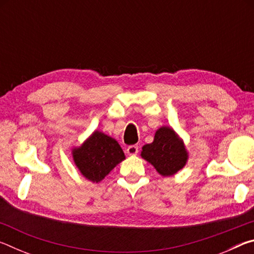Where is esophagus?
Here are the masks:
<instances>
[{"instance_id":"34e87169","label":"esophagus","mask_w":254,"mask_h":254,"mask_svg":"<svg viewBox=\"0 0 254 254\" xmlns=\"http://www.w3.org/2000/svg\"><path fill=\"white\" fill-rule=\"evenodd\" d=\"M127 152V154H130V156H135V154L139 152V147H137V145H128Z\"/></svg>"}]
</instances>
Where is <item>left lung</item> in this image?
<instances>
[{"mask_svg": "<svg viewBox=\"0 0 254 254\" xmlns=\"http://www.w3.org/2000/svg\"><path fill=\"white\" fill-rule=\"evenodd\" d=\"M141 157L156 168L163 177L177 174L188 160V152L184 141L173 128H158L152 143L142 147Z\"/></svg>", "mask_w": 254, "mask_h": 254, "instance_id": "obj_1", "label": "left lung"}]
</instances>
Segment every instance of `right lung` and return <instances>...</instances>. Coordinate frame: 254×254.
I'll return each mask as SVG.
<instances>
[{"mask_svg":"<svg viewBox=\"0 0 254 254\" xmlns=\"http://www.w3.org/2000/svg\"><path fill=\"white\" fill-rule=\"evenodd\" d=\"M71 153L80 174L93 183H100L126 159L118 141L100 131H94L80 147L72 149Z\"/></svg>","mask_w":254,"mask_h":254,"instance_id":"obj_1","label":"right lung"}]
</instances>
